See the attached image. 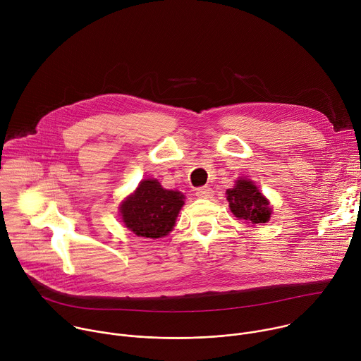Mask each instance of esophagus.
<instances>
[{
  "label": "esophagus",
  "mask_w": 361,
  "mask_h": 361,
  "mask_svg": "<svg viewBox=\"0 0 361 361\" xmlns=\"http://www.w3.org/2000/svg\"><path fill=\"white\" fill-rule=\"evenodd\" d=\"M195 195L198 198H212L214 195V191L210 187H200L195 190Z\"/></svg>",
  "instance_id": "34e87169"
}]
</instances>
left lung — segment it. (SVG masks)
<instances>
[{
  "label": "left lung",
  "mask_w": 361,
  "mask_h": 361,
  "mask_svg": "<svg viewBox=\"0 0 361 361\" xmlns=\"http://www.w3.org/2000/svg\"><path fill=\"white\" fill-rule=\"evenodd\" d=\"M226 194L230 210L237 219L252 226L270 220L273 213L271 205L251 180H237L235 185L228 188Z\"/></svg>",
  "instance_id": "left-lung-1"
}]
</instances>
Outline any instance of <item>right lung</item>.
I'll use <instances>...</instances> for the list:
<instances>
[{
	"instance_id": "add662e5",
	"label": "right lung",
	"mask_w": 361,
	"mask_h": 361,
	"mask_svg": "<svg viewBox=\"0 0 361 361\" xmlns=\"http://www.w3.org/2000/svg\"><path fill=\"white\" fill-rule=\"evenodd\" d=\"M184 205V195L177 190H166L157 180L140 181L135 191L120 205L126 227L144 238H161L176 226Z\"/></svg>"
}]
</instances>
